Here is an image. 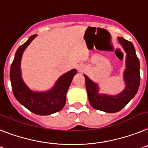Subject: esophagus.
Returning <instances> with one entry per match:
<instances>
[{
    "label": "esophagus",
    "instance_id": "1",
    "mask_svg": "<svg viewBox=\"0 0 148 148\" xmlns=\"http://www.w3.org/2000/svg\"><path fill=\"white\" fill-rule=\"evenodd\" d=\"M77 69L78 71L81 72V71H83L85 69V67L83 66V65H78L77 66Z\"/></svg>",
    "mask_w": 148,
    "mask_h": 148
}]
</instances>
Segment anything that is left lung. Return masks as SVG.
Returning <instances> with one entry per match:
<instances>
[{
  "mask_svg": "<svg viewBox=\"0 0 148 148\" xmlns=\"http://www.w3.org/2000/svg\"><path fill=\"white\" fill-rule=\"evenodd\" d=\"M119 44L126 53V69L123 78L125 83L124 90L115 95L100 93V87L86 74V87L88 93V101L94 109L107 113H114L121 110L133 99L137 93L140 84V64L136 56V50L133 43L118 37Z\"/></svg>",
  "mask_w": 148,
  "mask_h": 148,
  "instance_id": "left-lung-1",
  "label": "left lung"
}]
</instances>
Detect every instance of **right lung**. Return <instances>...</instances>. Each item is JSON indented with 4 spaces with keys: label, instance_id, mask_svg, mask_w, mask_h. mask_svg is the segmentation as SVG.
Listing matches in <instances>:
<instances>
[{
    "label": "right lung",
    "instance_id": "obj_1",
    "mask_svg": "<svg viewBox=\"0 0 148 148\" xmlns=\"http://www.w3.org/2000/svg\"><path fill=\"white\" fill-rule=\"evenodd\" d=\"M36 36V34L30 36L18 48L10 68V81L14 96L21 104L36 115H51L64 107L67 92L77 71L72 69L60 76L54 86L47 91L37 92L32 90L23 79L21 62L24 51Z\"/></svg>",
    "mask_w": 148,
    "mask_h": 148
}]
</instances>
